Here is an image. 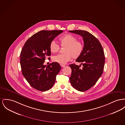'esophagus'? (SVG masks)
I'll return each mask as SVG.
<instances>
[{
	"instance_id": "34e87169",
	"label": "esophagus",
	"mask_w": 125,
	"mask_h": 125,
	"mask_svg": "<svg viewBox=\"0 0 125 125\" xmlns=\"http://www.w3.org/2000/svg\"><path fill=\"white\" fill-rule=\"evenodd\" d=\"M60 66H61L62 67H64L66 66H65V65H60Z\"/></svg>"
}]
</instances>
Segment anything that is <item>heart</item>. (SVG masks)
Listing matches in <instances>:
<instances>
[{"mask_svg":"<svg viewBox=\"0 0 125 125\" xmlns=\"http://www.w3.org/2000/svg\"><path fill=\"white\" fill-rule=\"evenodd\" d=\"M59 41L62 47H65L64 54H59L53 57V61L61 65H64L73 58H78L83 51V44L80 41L71 34H67L59 38ZM60 47L54 41H52L50 44V50L52 53H56L59 50Z\"/></svg>","mask_w":125,"mask_h":125,"instance_id":"heart-1","label":"heart"}]
</instances>
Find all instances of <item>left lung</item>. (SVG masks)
Listing matches in <instances>:
<instances>
[{
  "label": "left lung",
  "mask_w": 125,
  "mask_h": 125,
  "mask_svg": "<svg viewBox=\"0 0 125 125\" xmlns=\"http://www.w3.org/2000/svg\"><path fill=\"white\" fill-rule=\"evenodd\" d=\"M69 32L79 34L83 38V51L76 61L83 67L74 64L69 65L72 69L69 80L76 90L84 92L93 87L101 76L105 64L103 47L99 40L86 31L73 30Z\"/></svg>",
  "instance_id": "left-lung-1"
}]
</instances>
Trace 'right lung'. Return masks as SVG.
<instances>
[{
    "label": "right lung",
    "instance_id": "obj_1",
    "mask_svg": "<svg viewBox=\"0 0 125 125\" xmlns=\"http://www.w3.org/2000/svg\"><path fill=\"white\" fill-rule=\"evenodd\" d=\"M62 32V30L40 31L30 37L22 47L20 54L22 75L30 85L37 90L44 92L52 88L61 68L57 62L48 66L43 63L51 55V42Z\"/></svg>",
    "mask_w": 125,
    "mask_h": 125
}]
</instances>
